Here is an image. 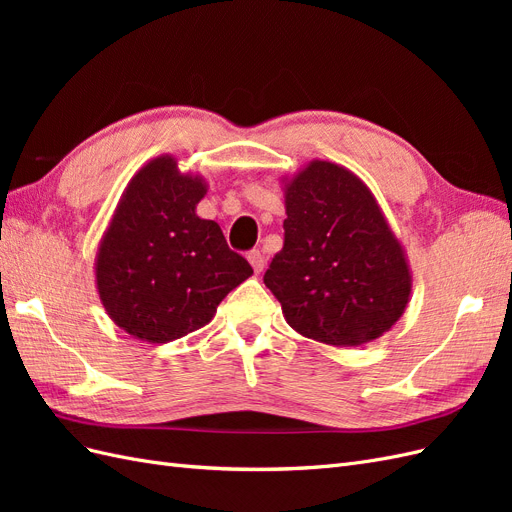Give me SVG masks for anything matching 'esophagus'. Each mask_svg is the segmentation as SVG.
Instances as JSON below:
<instances>
[{
    "label": "esophagus",
    "instance_id": "obj_1",
    "mask_svg": "<svg viewBox=\"0 0 512 512\" xmlns=\"http://www.w3.org/2000/svg\"><path fill=\"white\" fill-rule=\"evenodd\" d=\"M247 260H250V265L256 273L265 271V254H262L260 250H252L250 254H247Z\"/></svg>",
    "mask_w": 512,
    "mask_h": 512
}]
</instances>
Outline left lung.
Instances as JSON below:
<instances>
[{"label": "left lung", "mask_w": 512, "mask_h": 512, "mask_svg": "<svg viewBox=\"0 0 512 512\" xmlns=\"http://www.w3.org/2000/svg\"><path fill=\"white\" fill-rule=\"evenodd\" d=\"M284 250L265 286L290 327L337 348L393 329L412 294V271L367 183L342 164L312 160L282 177Z\"/></svg>", "instance_id": "left-lung-1"}]
</instances>
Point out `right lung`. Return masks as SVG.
<instances>
[{
  "label": "right lung",
  "mask_w": 512,
  "mask_h": 512,
  "mask_svg": "<svg viewBox=\"0 0 512 512\" xmlns=\"http://www.w3.org/2000/svg\"><path fill=\"white\" fill-rule=\"evenodd\" d=\"M209 185L162 153L136 170L96 254V290L119 329L149 344L188 335L254 271L218 222L196 215Z\"/></svg>",
  "instance_id": "1"
}]
</instances>
